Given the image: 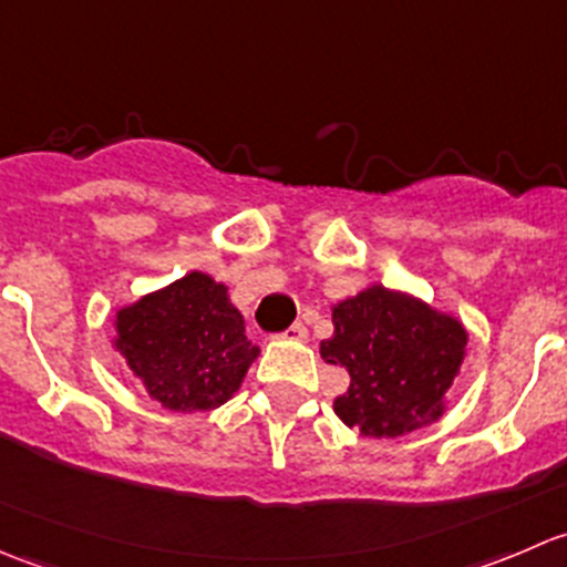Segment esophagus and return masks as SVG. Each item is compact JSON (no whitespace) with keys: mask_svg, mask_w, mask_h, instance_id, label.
<instances>
[{"mask_svg":"<svg viewBox=\"0 0 567 567\" xmlns=\"http://www.w3.org/2000/svg\"><path fill=\"white\" fill-rule=\"evenodd\" d=\"M282 337L285 340H307V337H310V331H307L305 323H293L290 329L282 331Z\"/></svg>","mask_w":567,"mask_h":567,"instance_id":"obj_1","label":"esophagus"}]
</instances>
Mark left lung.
Returning <instances> with one entry per match:
<instances>
[{
    "label": "left lung",
    "instance_id": "left-lung-1",
    "mask_svg": "<svg viewBox=\"0 0 567 567\" xmlns=\"http://www.w3.org/2000/svg\"><path fill=\"white\" fill-rule=\"evenodd\" d=\"M331 320L334 334L320 342V357L351 375L348 392L334 400L348 427L394 439L444 414L442 398L466 348L458 320L384 285L337 305Z\"/></svg>",
    "mask_w": 567,
    "mask_h": 567
}]
</instances>
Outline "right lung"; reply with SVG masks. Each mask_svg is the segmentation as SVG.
<instances>
[{
	"label": "right lung",
	"instance_id": "right-lung-1",
	"mask_svg": "<svg viewBox=\"0 0 567 567\" xmlns=\"http://www.w3.org/2000/svg\"><path fill=\"white\" fill-rule=\"evenodd\" d=\"M117 351L169 411H210L238 392L260 353L225 285L192 271L117 312Z\"/></svg>",
	"mask_w": 567,
	"mask_h": 567
}]
</instances>
